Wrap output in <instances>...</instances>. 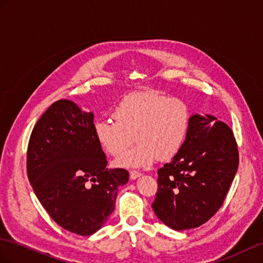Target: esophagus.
Segmentation results:
<instances>
[{
  "mask_svg": "<svg viewBox=\"0 0 263 263\" xmlns=\"http://www.w3.org/2000/svg\"><path fill=\"white\" fill-rule=\"evenodd\" d=\"M142 176V173H139L138 171H132L130 172V180H136V178Z\"/></svg>",
  "mask_w": 263,
  "mask_h": 263,
  "instance_id": "esophagus-1",
  "label": "esophagus"
}]
</instances>
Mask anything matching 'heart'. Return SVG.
I'll return each mask as SVG.
<instances>
[{
	"mask_svg": "<svg viewBox=\"0 0 263 263\" xmlns=\"http://www.w3.org/2000/svg\"><path fill=\"white\" fill-rule=\"evenodd\" d=\"M114 118L95 123V135L107 153L118 156L134 140L138 144L124 153L116 164L120 167H146L159 159L174 157L186 137L190 114L180 99L158 91L127 95L116 106Z\"/></svg>",
	"mask_w": 263,
	"mask_h": 263,
	"instance_id": "obj_1",
	"label": "heart"
}]
</instances>
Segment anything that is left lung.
Segmentation results:
<instances>
[{"mask_svg": "<svg viewBox=\"0 0 263 263\" xmlns=\"http://www.w3.org/2000/svg\"><path fill=\"white\" fill-rule=\"evenodd\" d=\"M239 166L233 132L211 115H192L182 148L158 170L152 208L165 226H202L222 206Z\"/></svg>", "mask_w": 263, "mask_h": 263, "instance_id": "obj_1", "label": "left lung"}]
</instances>
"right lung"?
Masks as SVG:
<instances>
[{"instance_id": "add662e5", "label": "right lung", "mask_w": 263, "mask_h": 263, "mask_svg": "<svg viewBox=\"0 0 263 263\" xmlns=\"http://www.w3.org/2000/svg\"><path fill=\"white\" fill-rule=\"evenodd\" d=\"M93 127L92 112L58 100L37 120L28 146V177L37 200L55 223L79 235L104 226L129 178L126 170L106 167Z\"/></svg>"}]
</instances>
